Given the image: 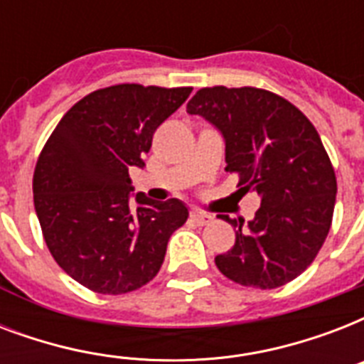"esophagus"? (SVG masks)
<instances>
[{
	"mask_svg": "<svg viewBox=\"0 0 364 364\" xmlns=\"http://www.w3.org/2000/svg\"><path fill=\"white\" fill-rule=\"evenodd\" d=\"M191 221L196 223L198 227H205V225H210L213 221V217L208 215V213H202V211H193L191 213Z\"/></svg>",
	"mask_w": 364,
	"mask_h": 364,
	"instance_id": "34e87169",
	"label": "esophagus"
}]
</instances>
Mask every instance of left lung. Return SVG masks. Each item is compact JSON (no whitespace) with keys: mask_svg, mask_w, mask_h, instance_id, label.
<instances>
[{"mask_svg":"<svg viewBox=\"0 0 364 364\" xmlns=\"http://www.w3.org/2000/svg\"><path fill=\"white\" fill-rule=\"evenodd\" d=\"M187 113L204 117L225 137L227 168L238 193H253V221L221 215L236 228L215 264L228 279L276 289L300 276L319 253L333 223L336 176L308 117L282 96L255 87L200 88Z\"/></svg>","mask_w":364,"mask_h":364,"instance_id":"obj_1","label":"left lung"}]
</instances>
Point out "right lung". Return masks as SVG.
I'll use <instances>...</instances> for the list:
<instances>
[{"label":"right lung","instance_id":"right-lung-1","mask_svg":"<svg viewBox=\"0 0 364 364\" xmlns=\"http://www.w3.org/2000/svg\"><path fill=\"white\" fill-rule=\"evenodd\" d=\"M193 92L115 85L71 107L45 143L33 171V204L48 251L62 270L100 294L143 287L164 262L187 205L136 194L128 168H143L153 134Z\"/></svg>","mask_w":364,"mask_h":364}]
</instances>
